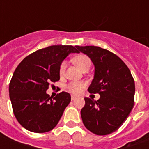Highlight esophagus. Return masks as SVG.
I'll use <instances>...</instances> for the list:
<instances>
[{
  "label": "esophagus",
  "mask_w": 149,
  "mask_h": 149,
  "mask_svg": "<svg viewBox=\"0 0 149 149\" xmlns=\"http://www.w3.org/2000/svg\"><path fill=\"white\" fill-rule=\"evenodd\" d=\"M75 99H76V97H75V96H72V97H71V100H74Z\"/></svg>",
  "instance_id": "34e87169"
}]
</instances>
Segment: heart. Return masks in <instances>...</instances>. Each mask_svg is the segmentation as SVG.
Masks as SVG:
<instances>
[{"label": "heart", "mask_w": 149, "mask_h": 149, "mask_svg": "<svg viewBox=\"0 0 149 149\" xmlns=\"http://www.w3.org/2000/svg\"><path fill=\"white\" fill-rule=\"evenodd\" d=\"M72 61L77 67L81 68V70H84V68L87 67H90L91 65V61L89 57H88L87 56L85 55H82V54L75 56L74 58L72 59ZM66 67H67V62L65 61H63L59 67V73L61 77L65 75ZM85 87H86V84L84 81H73V82L69 83L67 85L66 88L69 93L74 94V95H77V94L81 93Z\"/></svg>", "instance_id": "1"}]
</instances>
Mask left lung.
<instances>
[{
	"label": "left lung",
	"instance_id": "obj_1",
	"mask_svg": "<svg viewBox=\"0 0 149 149\" xmlns=\"http://www.w3.org/2000/svg\"><path fill=\"white\" fill-rule=\"evenodd\" d=\"M95 66L94 78L88 90L99 93L95 100L85 97L82 121L94 134L104 136L116 131L134 105L135 82L129 68L119 56L97 46H76Z\"/></svg>",
	"mask_w": 149,
	"mask_h": 149
}]
</instances>
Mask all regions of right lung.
<instances>
[{
  "label": "right lung",
  "mask_w": 149,
  "mask_h": 149,
  "mask_svg": "<svg viewBox=\"0 0 149 149\" xmlns=\"http://www.w3.org/2000/svg\"><path fill=\"white\" fill-rule=\"evenodd\" d=\"M76 46L52 45L37 50L18 65L9 84V98L17 121L27 130L42 133L58 124L70 94L61 92L53 99L46 90L60 80L59 67Z\"/></svg>",
  "instance_id": "1"
}]
</instances>
